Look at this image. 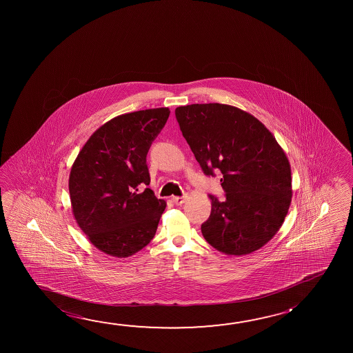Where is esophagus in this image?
Wrapping results in <instances>:
<instances>
[{
    "label": "esophagus",
    "mask_w": 353,
    "mask_h": 353,
    "mask_svg": "<svg viewBox=\"0 0 353 353\" xmlns=\"http://www.w3.org/2000/svg\"><path fill=\"white\" fill-rule=\"evenodd\" d=\"M171 201H172L176 205H181V204H183V203H185V196H174L171 198Z\"/></svg>",
    "instance_id": "obj_1"
}]
</instances>
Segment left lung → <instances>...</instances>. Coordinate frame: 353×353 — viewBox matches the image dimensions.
Returning <instances> with one entry per match:
<instances>
[{
	"mask_svg": "<svg viewBox=\"0 0 353 353\" xmlns=\"http://www.w3.org/2000/svg\"><path fill=\"white\" fill-rule=\"evenodd\" d=\"M179 129L203 172L220 171L225 201L209 196L201 229L214 249L241 256L277 234L292 201L288 159L257 118L229 104H190L174 110Z\"/></svg>",
	"mask_w": 353,
	"mask_h": 353,
	"instance_id": "1",
	"label": "left lung"
}]
</instances>
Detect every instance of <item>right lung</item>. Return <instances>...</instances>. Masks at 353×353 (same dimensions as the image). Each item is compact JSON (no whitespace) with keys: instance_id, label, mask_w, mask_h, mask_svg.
Here are the masks:
<instances>
[{"instance_id":"obj_1","label":"right lung","mask_w":353,"mask_h":353,"mask_svg":"<svg viewBox=\"0 0 353 353\" xmlns=\"http://www.w3.org/2000/svg\"><path fill=\"white\" fill-rule=\"evenodd\" d=\"M168 116L165 107L110 119L90 137L71 168L72 214L104 254L129 257L155 236L166 202L140 187L150 183L146 155Z\"/></svg>"}]
</instances>
